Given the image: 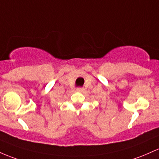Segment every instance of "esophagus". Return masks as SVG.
Instances as JSON below:
<instances>
[{"label": "esophagus", "mask_w": 159, "mask_h": 159, "mask_svg": "<svg viewBox=\"0 0 159 159\" xmlns=\"http://www.w3.org/2000/svg\"><path fill=\"white\" fill-rule=\"evenodd\" d=\"M84 90L83 88H77V91H79V92H82Z\"/></svg>", "instance_id": "esophagus-1"}]
</instances>
